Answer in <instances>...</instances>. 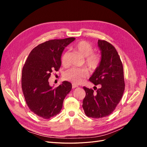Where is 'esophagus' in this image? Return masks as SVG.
<instances>
[{"label": "esophagus", "instance_id": "obj_1", "mask_svg": "<svg viewBox=\"0 0 147 147\" xmlns=\"http://www.w3.org/2000/svg\"><path fill=\"white\" fill-rule=\"evenodd\" d=\"M78 88V86L75 84H72V88Z\"/></svg>", "mask_w": 147, "mask_h": 147}]
</instances>
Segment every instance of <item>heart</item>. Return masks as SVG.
<instances>
[{"mask_svg":"<svg viewBox=\"0 0 147 147\" xmlns=\"http://www.w3.org/2000/svg\"><path fill=\"white\" fill-rule=\"evenodd\" d=\"M74 50L85 57L84 63L91 70H96L99 65L100 62V56L97 53H93L92 45L85 40L77 43L74 47ZM61 63L64 67L69 65V55L67 51L63 53L61 56ZM89 75V71L86 67L72 68L67 70L64 74V78L66 80L72 82L75 84L82 83L84 79Z\"/></svg>","mask_w":147,"mask_h":147,"instance_id":"b5f03b06","label":"heart"}]
</instances>
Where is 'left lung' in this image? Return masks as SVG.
<instances>
[{
    "label": "left lung",
    "instance_id": "1",
    "mask_svg": "<svg viewBox=\"0 0 147 147\" xmlns=\"http://www.w3.org/2000/svg\"><path fill=\"white\" fill-rule=\"evenodd\" d=\"M102 57L90 81L100 88L83 87L86 96L83 109L88 117L100 118L112 113L121 100L125 88L122 62L115 48L104 40H98Z\"/></svg>",
    "mask_w": 147,
    "mask_h": 147
}]
</instances>
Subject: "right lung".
I'll use <instances>...</instances> for the list:
<instances>
[{
	"mask_svg": "<svg viewBox=\"0 0 147 147\" xmlns=\"http://www.w3.org/2000/svg\"><path fill=\"white\" fill-rule=\"evenodd\" d=\"M74 37L54 39L35 47L30 51L22 70L21 87L29 109L37 116L49 119L59 113L64 99L72 90V84L64 81L53 88L48 79L61 65L64 49Z\"/></svg>",
	"mask_w": 147,
	"mask_h": 147,
	"instance_id": "1",
	"label": "right lung"
}]
</instances>
